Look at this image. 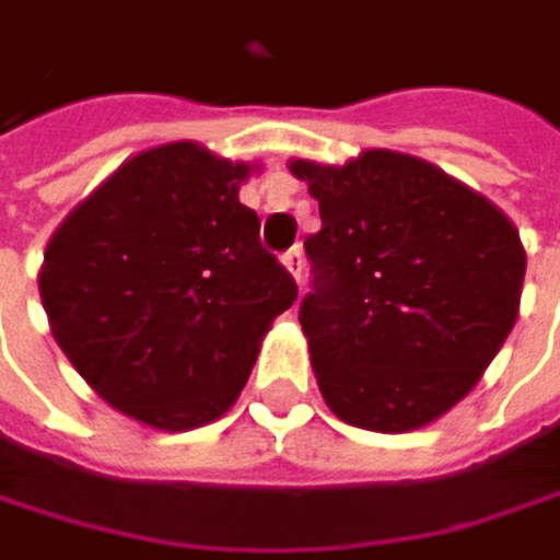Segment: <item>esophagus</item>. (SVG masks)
I'll use <instances>...</instances> for the list:
<instances>
[{"label": "esophagus", "mask_w": 560, "mask_h": 560, "mask_svg": "<svg viewBox=\"0 0 560 560\" xmlns=\"http://www.w3.org/2000/svg\"><path fill=\"white\" fill-rule=\"evenodd\" d=\"M281 266L291 272V279L298 281H304V253H301V246H294V249H288L284 256H281Z\"/></svg>", "instance_id": "obj_1"}]
</instances>
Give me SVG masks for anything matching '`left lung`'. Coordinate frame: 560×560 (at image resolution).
I'll use <instances>...</instances> for the list:
<instances>
[{"label": "left lung", "mask_w": 560, "mask_h": 560, "mask_svg": "<svg viewBox=\"0 0 560 560\" xmlns=\"http://www.w3.org/2000/svg\"><path fill=\"white\" fill-rule=\"evenodd\" d=\"M288 168L320 207V230L304 240L314 291L298 317L327 408L380 434L438 421L480 383L518 317V230L415 155L366 149L347 165Z\"/></svg>", "instance_id": "1"}]
</instances>
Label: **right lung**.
<instances>
[{
  "label": "right lung",
  "instance_id": "right-lung-1",
  "mask_svg": "<svg viewBox=\"0 0 560 560\" xmlns=\"http://www.w3.org/2000/svg\"><path fill=\"white\" fill-rule=\"evenodd\" d=\"M253 171L200 142L145 149L48 240L38 291L57 347L106 405L149 428L217 421L298 298L240 203Z\"/></svg>",
  "mask_w": 560,
  "mask_h": 560
}]
</instances>
